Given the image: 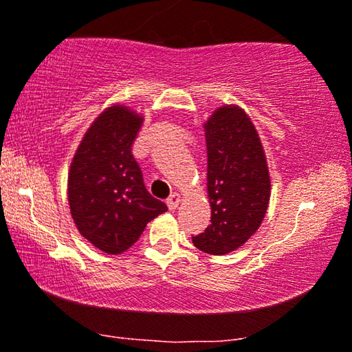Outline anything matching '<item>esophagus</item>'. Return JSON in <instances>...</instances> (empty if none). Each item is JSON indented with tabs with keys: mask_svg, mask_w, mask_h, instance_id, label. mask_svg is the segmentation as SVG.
Instances as JSON below:
<instances>
[{
	"mask_svg": "<svg viewBox=\"0 0 352 352\" xmlns=\"http://www.w3.org/2000/svg\"><path fill=\"white\" fill-rule=\"evenodd\" d=\"M179 204H181V195L176 194V192L168 197L166 205H168V208H170V210H176L177 206H179Z\"/></svg>",
	"mask_w": 352,
	"mask_h": 352,
	"instance_id": "34e87169",
	"label": "esophagus"
}]
</instances>
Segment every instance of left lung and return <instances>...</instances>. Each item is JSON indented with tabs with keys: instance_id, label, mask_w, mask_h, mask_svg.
I'll use <instances>...</instances> for the list:
<instances>
[{
	"instance_id": "1",
	"label": "left lung",
	"mask_w": 352,
	"mask_h": 352,
	"mask_svg": "<svg viewBox=\"0 0 352 352\" xmlns=\"http://www.w3.org/2000/svg\"><path fill=\"white\" fill-rule=\"evenodd\" d=\"M208 153L210 226L192 242L208 254H228L261 226L271 199V177L261 139L239 105H223L204 124Z\"/></svg>"
}]
</instances>
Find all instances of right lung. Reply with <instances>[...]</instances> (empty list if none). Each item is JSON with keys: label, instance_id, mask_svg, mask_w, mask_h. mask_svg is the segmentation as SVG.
<instances>
[{"label": "right lung", "instance_id": "1", "mask_svg": "<svg viewBox=\"0 0 352 352\" xmlns=\"http://www.w3.org/2000/svg\"><path fill=\"white\" fill-rule=\"evenodd\" d=\"M142 117L112 105L94 120L69 171V205L76 229L107 254H120L168 206L148 194L133 157Z\"/></svg>", "mask_w": 352, "mask_h": 352}]
</instances>
